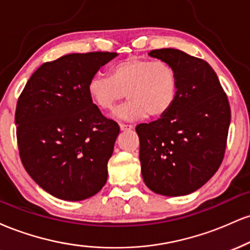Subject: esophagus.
Segmentation results:
<instances>
[{
  "mask_svg": "<svg viewBox=\"0 0 250 250\" xmlns=\"http://www.w3.org/2000/svg\"><path fill=\"white\" fill-rule=\"evenodd\" d=\"M120 129H121L122 131L130 130V129H134V125H123V123H120Z\"/></svg>",
  "mask_w": 250,
  "mask_h": 250,
  "instance_id": "obj_1",
  "label": "esophagus"
}]
</instances>
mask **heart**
Listing matches in <instances>:
<instances>
[{"mask_svg":"<svg viewBox=\"0 0 250 250\" xmlns=\"http://www.w3.org/2000/svg\"><path fill=\"white\" fill-rule=\"evenodd\" d=\"M89 97L97 108L110 111L125 96L128 101L114 114L117 120L133 122L168 113L177 95V74L163 61L130 59L116 63L110 77L97 75L88 84Z\"/></svg>","mask_w":250,"mask_h":250,"instance_id":"heart-1","label":"heart"}]
</instances>
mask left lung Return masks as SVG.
<instances>
[{
	"mask_svg": "<svg viewBox=\"0 0 250 250\" xmlns=\"http://www.w3.org/2000/svg\"><path fill=\"white\" fill-rule=\"evenodd\" d=\"M149 56L177 74V95L166 115L136 127L142 177L154 193L188 195L216 173L226 150L230 107L213 68L173 48Z\"/></svg>",
	"mask_w": 250,
	"mask_h": 250,
	"instance_id": "8db88e82",
	"label": "left lung"
}]
</instances>
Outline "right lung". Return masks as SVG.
Wrapping results in <instances>:
<instances>
[{
	"label": "right lung",
	"mask_w": 250,
	"mask_h": 250,
	"mask_svg": "<svg viewBox=\"0 0 250 250\" xmlns=\"http://www.w3.org/2000/svg\"><path fill=\"white\" fill-rule=\"evenodd\" d=\"M116 53L69 54L43 63L19 97L15 125L25 170L57 199L82 201L107 182L120 127L89 97L88 84Z\"/></svg>",
	"instance_id": "right-lung-1"
}]
</instances>
